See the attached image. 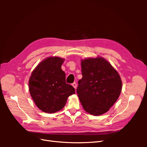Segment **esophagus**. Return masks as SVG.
Wrapping results in <instances>:
<instances>
[{"instance_id": "34e87169", "label": "esophagus", "mask_w": 147, "mask_h": 147, "mask_svg": "<svg viewBox=\"0 0 147 147\" xmlns=\"http://www.w3.org/2000/svg\"><path fill=\"white\" fill-rule=\"evenodd\" d=\"M72 86L75 88V89H76L77 88V83H72Z\"/></svg>"}]
</instances>
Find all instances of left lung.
Segmentation results:
<instances>
[{"label": "left lung", "mask_w": 147, "mask_h": 147, "mask_svg": "<svg viewBox=\"0 0 147 147\" xmlns=\"http://www.w3.org/2000/svg\"><path fill=\"white\" fill-rule=\"evenodd\" d=\"M82 78L77 93L84 110L98 116L108 112L119 96L122 82L117 71L102 57L82 61Z\"/></svg>", "instance_id": "1"}]
</instances>
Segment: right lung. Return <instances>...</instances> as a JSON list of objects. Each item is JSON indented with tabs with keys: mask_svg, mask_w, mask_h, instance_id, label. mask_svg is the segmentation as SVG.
<instances>
[{
	"mask_svg": "<svg viewBox=\"0 0 147 147\" xmlns=\"http://www.w3.org/2000/svg\"><path fill=\"white\" fill-rule=\"evenodd\" d=\"M64 59L50 57L43 60L33 70L29 81V92L37 107L52 113L65 106L68 97L75 93L74 88L66 83L61 69Z\"/></svg>",
	"mask_w": 147,
	"mask_h": 147,
	"instance_id": "add662e5",
	"label": "right lung"
}]
</instances>
